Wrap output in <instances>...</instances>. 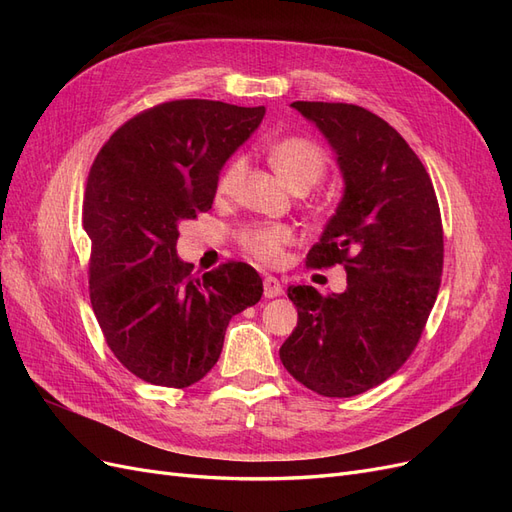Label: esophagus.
Returning <instances> with one entry per match:
<instances>
[{"instance_id":"34e87169","label":"esophagus","mask_w":512,"mask_h":512,"mask_svg":"<svg viewBox=\"0 0 512 512\" xmlns=\"http://www.w3.org/2000/svg\"><path fill=\"white\" fill-rule=\"evenodd\" d=\"M262 286H265V297H267V299L280 297V294L284 292L280 280H277V277H273V275H267L265 280H262Z\"/></svg>"}]
</instances>
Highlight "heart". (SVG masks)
Returning <instances> with one entry per match:
<instances>
[{
    "instance_id": "heart-1",
    "label": "heart",
    "mask_w": 512,
    "mask_h": 512,
    "mask_svg": "<svg viewBox=\"0 0 512 512\" xmlns=\"http://www.w3.org/2000/svg\"><path fill=\"white\" fill-rule=\"evenodd\" d=\"M269 160L273 168L294 192L309 190L314 183H318L324 177L327 170V158H324L322 149L307 141L301 136H288L271 145ZM243 173V158H232L220 175L218 181V194L228 196L235 192L237 183ZM292 241L290 230L284 226H252L241 235V243L260 262L267 265H275L282 258L284 247Z\"/></svg>"
}]
</instances>
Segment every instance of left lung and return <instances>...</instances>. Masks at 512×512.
Masks as SVG:
<instances>
[{
  "instance_id": "obj_1",
  "label": "left lung",
  "mask_w": 512,
  "mask_h": 512,
  "mask_svg": "<svg viewBox=\"0 0 512 512\" xmlns=\"http://www.w3.org/2000/svg\"><path fill=\"white\" fill-rule=\"evenodd\" d=\"M335 151L344 194L307 267L344 265L346 290L290 286L299 322L280 348L324 397L361 395L408 361L438 297L444 239L436 192L401 134L363 106L292 102Z\"/></svg>"
}]
</instances>
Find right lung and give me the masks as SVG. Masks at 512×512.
Wrapping results in <instances>:
<instances>
[{
  "label": "right lung",
  "mask_w": 512,
  "mask_h": 512,
  "mask_svg": "<svg viewBox=\"0 0 512 512\" xmlns=\"http://www.w3.org/2000/svg\"><path fill=\"white\" fill-rule=\"evenodd\" d=\"M262 117L265 106L164 102L123 123L89 170L91 307L136 378L170 389L205 378L230 318L262 297L260 275L245 262L192 277L177 256L179 224L211 209L220 170Z\"/></svg>",
  "instance_id": "1"
}]
</instances>
